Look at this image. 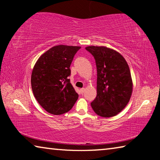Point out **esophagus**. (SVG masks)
<instances>
[{
	"mask_svg": "<svg viewBox=\"0 0 160 160\" xmlns=\"http://www.w3.org/2000/svg\"><path fill=\"white\" fill-rule=\"evenodd\" d=\"M85 88L80 89V93H81V94H83L84 92H85Z\"/></svg>",
	"mask_w": 160,
	"mask_h": 160,
	"instance_id": "34e87169",
	"label": "esophagus"
}]
</instances>
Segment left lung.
<instances>
[{
  "instance_id": "1",
  "label": "left lung",
  "mask_w": 160,
  "mask_h": 160,
  "mask_svg": "<svg viewBox=\"0 0 160 160\" xmlns=\"http://www.w3.org/2000/svg\"><path fill=\"white\" fill-rule=\"evenodd\" d=\"M95 60L97 80V97L91 106L102 117H112L121 112L131 98L132 83L128 65L113 49L105 47H88Z\"/></svg>"
}]
</instances>
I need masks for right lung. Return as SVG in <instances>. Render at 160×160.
Instances as JSON below:
<instances>
[{
    "label": "right lung",
    "mask_w": 160,
    "mask_h": 160,
    "mask_svg": "<svg viewBox=\"0 0 160 160\" xmlns=\"http://www.w3.org/2000/svg\"><path fill=\"white\" fill-rule=\"evenodd\" d=\"M80 47L58 45L38 59L31 77L32 89L39 104L47 112L61 115L72 109L78 94L70 84V66Z\"/></svg>",
    "instance_id": "obj_1"
}]
</instances>
